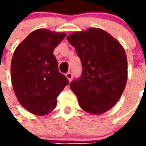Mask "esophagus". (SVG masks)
I'll use <instances>...</instances> for the list:
<instances>
[{
	"mask_svg": "<svg viewBox=\"0 0 146 146\" xmlns=\"http://www.w3.org/2000/svg\"><path fill=\"white\" fill-rule=\"evenodd\" d=\"M66 78L68 79V80H69L70 82L72 80V79H73V74L70 73V72L67 73L66 74Z\"/></svg>",
	"mask_w": 146,
	"mask_h": 146,
	"instance_id": "1",
	"label": "esophagus"
}]
</instances>
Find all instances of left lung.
Returning a JSON list of instances; mask_svg holds the SVG:
<instances>
[{
  "instance_id": "8db88e82",
  "label": "left lung",
  "mask_w": 146,
  "mask_h": 146,
  "mask_svg": "<svg viewBox=\"0 0 146 146\" xmlns=\"http://www.w3.org/2000/svg\"><path fill=\"white\" fill-rule=\"evenodd\" d=\"M81 60L82 76L70 83L80 108L99 115L116 104L127 80L124 48L110 33L99 28L70 33L66 37Z\"/></svg>"
}]
</instances>
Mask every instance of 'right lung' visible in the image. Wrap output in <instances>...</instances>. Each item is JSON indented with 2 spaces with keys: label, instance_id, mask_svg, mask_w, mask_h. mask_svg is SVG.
Listing matches in <instances>:
<instances>
[{
  "label": "right lung",
  "instance_id": "right-lung-1",
  "mask_svg": "<svg viewBox=\"0 0 146 146\" xmlns=\"http://www.w3.org/2000/svg\"><path fill=\"white\" fill-rule=\"evenodd\" d=\"M66 34L38 29L15 48L11 62V79L21 106L32 114L44 116L57 105V97L69 81L59 73L53 54Z\"/></svg>",
  "mask_w": 146,
  "mask_h": 146
}]
</instances>
